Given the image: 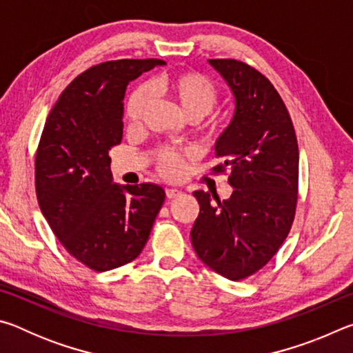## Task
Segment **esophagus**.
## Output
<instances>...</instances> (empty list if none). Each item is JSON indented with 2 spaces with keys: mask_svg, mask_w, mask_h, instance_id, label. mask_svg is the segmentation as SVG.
<instances>
[{
  "mask_svg": "<svg viewBox=\"0 0 353 353\" xmlns=\"http://www.w3.org/2000/svg\"><path fill=\"white\" fill-rule=\"evenodd\" d=\"M165 193H166V198H168V199H174V198H177L179 194H181V191L176 190V188H166Z\"/></svg>",
  "mask_w": 353,
  "mask_h": 353,
  "instance_id": "esophagus-1",
  "label": "esophagus"
}]
</instances>
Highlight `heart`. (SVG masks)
<instances>
[{
    "mask_svg": "<svg viewBox=\"0 0 353 353\" xmlns=\"http://www.w3.org/2000/svg\"><path fill=\"white\" fill-rule=\"evenodd\" d=\"M152 93H163L176 101L179 109L190 121H199L218 104L219 92L214 82L196 71H182L176 74H163L149 82L148 87H139L130 93L124 117L130 126L140 124L151 103ZM187 152L177 148L163 146L155 151V166L160 176L177 179L182 176Z\"/></svg>",
    "mask_w": 353,
    "mask_h": 353,
    "instance_id": "heart-1",
    "label": "heart"
}]
</instances>
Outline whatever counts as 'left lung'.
<instances>
[{
	"label": "left lung",
	"mask_w": 353,
	"mask_h": 353,
	"mask_svg": "<svg viewBox=\"0 0 353 353\" xmlns=\"http://www.w3.org/2000/svg\"><path fill=\"white\" fill-rule=\"evenodd\" d=\"M235 98L234 118L214 143L229 171L230 198L194 191L199 216L191 244L202 263L229 280L252 276L270 261L294 221L299 148L282 98L260 71L234 59H210Z\"/></svg>",
	"instance_id": "1"
}]
</instances>
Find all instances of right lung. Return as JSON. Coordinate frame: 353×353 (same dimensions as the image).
Wrapping results in <instances>:
<instances>
[{
    "label": "right lung",
    "instance_id": "obj_1",
    "mask_svg": "<svg viewBox=\"0 0 353 353\" xmlns=\"http://www.w3.org/2000/svg\"><path fill=\"white\" fill-rule=\"evenodd\" d=\"M159 59H123L88 68L46 118L35 155L40 210L70 255L94 271L135 260L163 205L155 183H113L109 151L123 139L124 93Z\"/></svg>",
    "mask_w": 353,
    "mask_h": 353
}]
</instances>
